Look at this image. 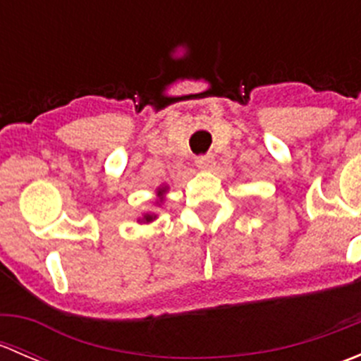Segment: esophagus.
I'll use <instances>...</instances> for the list:
<instances>
[{
    "mask_svg": "<svg viewBox=\"0 0 361 361\" xmlns=\"http://www.w3.org/2000/svg\"><path fill=\"white\" fill-rule=\"evenodd\" d=\"M195 164H197L199 169L211 171L214 167V157L213 155H201V157L195 159Z\"/></svg>",
    "mask_w": 361,
    "mask_h": 361,
    "instance_id": "1",
    "label": "esophagus"
}]
</instances>
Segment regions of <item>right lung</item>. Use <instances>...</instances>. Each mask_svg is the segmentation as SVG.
<instances>
[{
    "label": "right lung",
    "mask_w": 361,
    "mask_h": 361,
    "mask_svg": "<svg viewBox=\"0 0 361 361\" xmlns=\"http://www.w3.org/2000/svg\"><path fill=\"white\" fill-rule=\"evenodd\" d=\"M166 190L167 188L166 187H159L157 188V195L160 199H162V195L166 194ZM155 218H157V214H152V213H147V214H143V218H141L140 221H143V224H150V221H154Z\"/></svg>",
    "instance_id": "add662e5"
}]
</instances>
